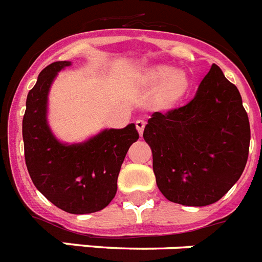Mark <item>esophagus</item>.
I'll return each mask as SVG.
<instances>
[{"mask_svg": "<svg viewBox=\"0 0 262 262\" xmlns=\"http://www.w3.org/2000/svg\"><path fill=\"white\" fill-rule=\"evenodd\" d=\"M145 125H146V121H145V120H137V121H136V128H137L138 133H140L141 136L144 133Z\"/></svg>", "mask_w": 262, "mask_h": 262, "instance_id": "esophagus-1", "label": "esophagus"}]
</instances>
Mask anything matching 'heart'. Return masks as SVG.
<instances>
[{
  "instance_id": "obj_1",
  "label": "heart",
  "mask_w": 262,
  "mask_h": 262,
  "mask_svg": "<svg viewBox=\"0 0 262 262\" xmlns=\"http://www.w3.org/2000/svg\"><path fill=\"white\" fill-rule=\"evenodd\" d=\"M145 79L151 83L165 80L157 97V103L162 106L178 101L185 95L188 87L187 76L183 72H172L171 68L167 67L153 68L151 71L147 72Z\"/></svg>"
}]
</instances>
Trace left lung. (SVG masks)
Wrapping results in <instances>:
<instances>
[{
    "instance_id": "1",
    "label": "left lung",
    "mask_w": 262,
    "mask_h": 262,
    "mask_svg": "<svg viewBox=\"0 0 262 262\" xmlns=\"http://www.w3.org/2000/svg\"><path fill=\"white\" fill-rule=\"evenodd\" d=\"M144 138L163 196L202 207L222 199L241 177L251 126L237 87L212 64L190 103L153 113Z\"/></svg>"
}]
</instances>
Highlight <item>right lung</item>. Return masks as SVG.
<instances>
[{
    "label": "right lung",
    "instance_id": "right-lung-1",
    "mask_svg": "<svg viewBox=\"0 0 262 262\" xmlns=\"http://www.w3.org/2000/svg\"><path fill=\"white\" fill-rule=\"evenodd\" d=\"M70 64L54 62L42 70L27 95L22 136L35 187L58 208L81 215L101 211L112 202L125 156L140 134L129 124L105 129L84 144H60L47 125V95L56 74Z\"/></svg>",
    "mask_w": 262,
    "mask_h": 262
}]
</instances>
